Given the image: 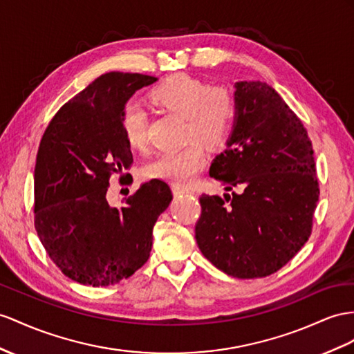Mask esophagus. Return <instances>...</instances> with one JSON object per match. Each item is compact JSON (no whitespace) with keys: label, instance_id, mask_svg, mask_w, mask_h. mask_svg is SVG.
Wrapping results in <instances>:
<instances>
[{"label":"esophagus","instance_id":"1","mask_svg":"<svg viewBox=\"0 0 354 354\" xmlns=\"http://www.w3.org/2000/svg\"><path fill=\"white\" fill-rule=\"evenodd\" d=\"M174 194L175 196H184V194H189L192 193V189L189 188H184V187H179V185H174Z\"/></svg>","mask_w":354,"mask_h":354}]
</instances>
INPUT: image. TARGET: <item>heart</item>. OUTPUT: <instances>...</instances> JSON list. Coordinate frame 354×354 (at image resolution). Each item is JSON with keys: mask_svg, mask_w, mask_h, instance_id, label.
<instances>
[{"mask_svg": "<svg viewBox=\"0 0 354 354\" xmlns=\"http://www.w3.org/2000/svg\"><path fill=\"white\" fill-rule=\"evenodd\" d=\"M151 100L169 112L184 116L185 139H197L207 148H216L227 138L234 120V100L230 91L187 75H175L152 89ZM121 129L130 147L140 148L148 139V113L142 104L130 102L122 109ZM205 151L197 142L162 152L147 167L151 178L175 185L189 184L205 165Z\"/></svg>", "mask_w": 354, "mask_h": 354, "instance_id": "heart-1", "label": "heart"}]
</instances>
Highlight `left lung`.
Listing matches in <instances>:
<instances>
[{
	"mask_svg": "<svg viewBox=\"0 0 354 354\" xmlns=\"http://www.w3.org/2000/svg\"><path fill=\"white\" fill-rule=\"evenodd\" d=\"M209 175L238 193L201 196L202 254L234 278L275 274L310 238L320 189L305 127L274 88L234 84L233 130Z\"/></svg>",
	"mask_w": 354,
	"mask_h": 354,
	"instance_id": "obj_1",
	"label": "left lung"
}]
</instances>
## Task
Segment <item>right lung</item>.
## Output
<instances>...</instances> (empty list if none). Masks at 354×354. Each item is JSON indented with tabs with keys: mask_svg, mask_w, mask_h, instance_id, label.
Wrapping results in <instances>:
<instances>
[{
	"mask_svg": "<svg viewBox=\"0 0 354 354\" xmlns=\"http://www.w3.org/2000/svg\"><path fill=\"white\" fill-rule=\"evenodd\" d=\"M156 80L120 71L97 77L59 109L41 138L34 225L53 263L79 284L113 286L147 263L153 224L174 197L160 179L142 184L121 207L106 197L111 176L133 162L122 109Z\"/></svg>",
	"mask_w": 354,
	"mask_h": 354,
	"instance_id": "add662e5",
	"label": "right lung"
}]
</instances>
